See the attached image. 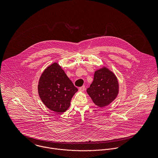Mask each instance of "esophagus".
I'll list each match as a JSON object with an SVG mask.
<instances>
[{
  "mask_svg": "<svg viewBox=\"0 0 158 158\" xmlns=\"http://www.w3.org/2000/svg\"><path fill=\"white\" fill-rule=\"evenodd\" d=\"M85 89V86H81V87H80V88H79V91H80V92H83L84 90Z\"/></svg>",
  "mask_w": 158,
  "mask_h": 158,
  "instance_id": "34e87169",
  "label": "esophagus"
}]
</instances>
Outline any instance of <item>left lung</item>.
I'll list each match as a JSON object with an SVG mask.
<instances>
[{
  "label": "left lung",
  "instance_id": "obj_1",
  "mask_svg": "<svg viewBox=\"0 0 158 158\" xmlns=\"http://www.w3.org/2000/svg\"><path fill=\"white\" fill-rule=\"evenodd\" d=\"M119 92L118 79L114 73L106 66L95 70L94 80L87 93L98 107L109 105L116 98Z\"/></svg>",
  "mask_w": 158,
  "mask_h": 158
}]
</instances>
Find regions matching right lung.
I'll return each mask as SVG.
<instances>
[{"mask_svg": "<svg viewBox=\"0 0 158 158\" xmlns=\"http://www.w3.org/2000/svg\"><path fill=\"white\" fill-rule=\"evenodd\" d=\"M39 96L45 106L60 114L65 112L78 89L57 63L48 66L42 73L38 82Z\"/></svg>", "mask_w": 158, "mask_h": 158, "instance_id": "obj_1", "label": "right lung"}]
</instances>
